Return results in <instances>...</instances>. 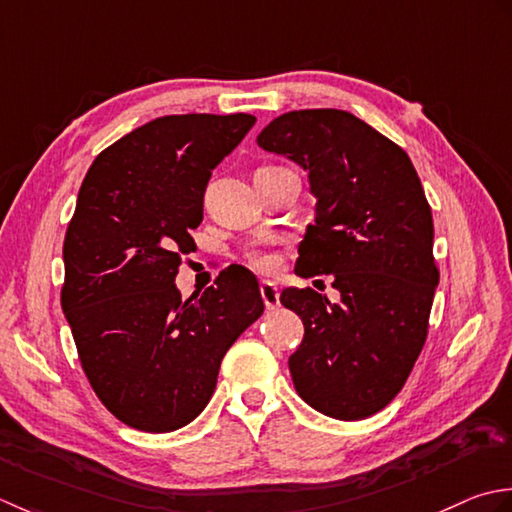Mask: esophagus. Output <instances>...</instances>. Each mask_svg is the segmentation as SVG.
<instances>
[{
	"label": "esophagus",
	"instance_id": "esophagus-1",
	"mask_svg": "<svg viewBox=\"0 0 512 512\" xmlns=\"http://www.w3.org/2000/svg\"><path fill=\"white\" fill-rule=\"evenodd\" d=\"M260 296H263L267 309H276L280 305L278 287L276 283H271V280H263V283H260Z\"/></svg>",
	"mask_w": 512,
	"mask_h": 512
}]
</instances>
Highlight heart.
<instances>
[{
	"label": "heart",
	"instance_id": "b5f03b06",
	"mask_svg": "<svg viewBox=\"0 0 512 512\" xmlns=\"http://www.w3.org/2000/svg\"><path fill=\"white\" fill-rule=\"evenodd\" d=\"M249 260H252V265L258 267V269H269L271 265H274V263H271V258L263 252H254L252 256H249Z\"/></svg>",
	"mask_w": 512,
	"mask_h": 512
}]
</instances>
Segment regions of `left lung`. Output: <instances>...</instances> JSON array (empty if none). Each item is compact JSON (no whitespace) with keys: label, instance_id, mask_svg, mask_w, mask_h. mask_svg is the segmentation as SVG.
<instances>
[{"label":"left lung","instance_id":"1","mask_svg":"<svg viewBox=\"0 0 512 512\" xmlns=\"http://www.w3.org/2000/svg\"><path fill=\"white\" fill-rule=\"evenodd\" d=\"M258 148L307 172L314 225L296 274H331L340 300L287 287L305 325L289 356L298 395L333 420H362L404 387L420 356L440 271L433 216L400 145L344 110H294L265 125Z\"/></svg>","mask_w":512,"mask_h":512}]
</instances>
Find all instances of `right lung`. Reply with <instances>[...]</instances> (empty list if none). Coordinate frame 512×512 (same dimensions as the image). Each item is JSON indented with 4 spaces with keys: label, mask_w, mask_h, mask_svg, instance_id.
<instances>
[{
    "label": "right lung",
    "mask_w": 512,
    "mask_h": 512,
    "mask_svg": "<svg viewBox=\"0 0 512 512\" xmlns=\"http://www.w3.org/2000/svg\"><path fill=\"white\" fill-rule=\"evenodd\" d=\"M254 123L252 114L154 119L103 150L81 183L61 309L92 389L132 429L190 424L227 349L263 316L258 280L241 265L190 298L174 283L212 170Z\"/></svg>",
    "instance_id": "add662e5"
}]
</instances>
